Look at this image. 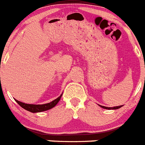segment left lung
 Masks as SVG:
<instances>
[{
    "label": "left lung",
    "mask_w": 145,
    "mask_h": 145,
    "mask_svg": "<svg viewBox=\"0 0 145 145\" xmlns=\"http://www.w3.org/2000/svg\"><path fill=\"white\" fill-rule=\"evenodd\" d=\"M99 106H101V108H105V109H108V110H111V109H118V108H121L122 106H114V107H106V106H101V105H99Z\"/></svg>",
    "instance_id": "left-lung-1"
}]
</instances>
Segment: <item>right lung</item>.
Segmentation results:
<instances>
[{
	"label": "right lung",
	"instance_id": "add662e5",
	"mask_svg": "<svg viewBox=\"0 0 145 145\" xmlns=\"http://www.w3.org/2000/svg\"><path fill=\"white\" fill-rule=\"evenodd\" d=\"M61 95H62V94H61L59 97H57V98L55 99L54 101H52V102L42 105L27 104V103H22L20 102V101H17L16 99H14V100H15L16 102H17L22 108H24V109L30 111V112H32V113H37V112H42V111H48V110L55 107V106H56V104L59 103V101H60L61 97Z\"/></svg>",
	"mask_w": 145,
	"mask_h": 145
}]
</instances>
